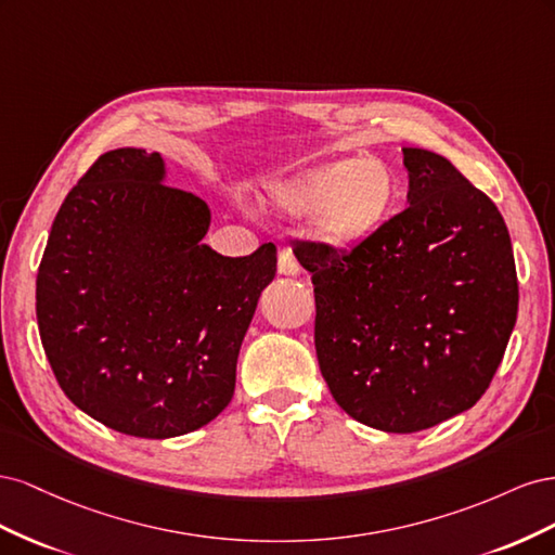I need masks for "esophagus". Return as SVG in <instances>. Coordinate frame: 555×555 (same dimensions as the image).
I'll return each instance as SVG.
<instances>
[{"label":"esophagus","mask_w":555,"mask_h":555,"mask_svg":"<svg viewBox=\"0 0 555 555\" xmlns=\"http://www.w3.org/2000/svg\"><path fill=\"white\" fill-rule=\"evenodd\" d=\"M278 273L284 278H296L300 273L298 261L289 255V251H280L278 257Z\"/></svg>","instance_id":"esophagus-1"}]
</instances>
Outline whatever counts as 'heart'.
I'll return each mask as SVG.
<instances>
[{"instance_id": "1", "label": "heart", "mask_w": 555, "mask_h": 555, "mask_svg": "<svg viewBox=\"0 0 555 555\" xmlns=\"http://www.w3.org/2000/svg\"><path fill=\"white\" fill-rule=\"evenodd\" d=\"M271 201L289 217L312 215L317 243L347 251L373 241L391 220L398 178L377 157L338 159L278 182Z\"/></svg>"}]
</instances>
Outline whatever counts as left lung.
Listing matches in <instances>:
<instances>
[{
  "instance_id": "8db88e82",
  "label": "left lung",
  "mask_w": 555,
  "mask_h": 555,
  "mask_svg": "<svg viewBox=\"0 0 555 555\" xmlns=\"http://www.w3.org/2000/svg\"><path fill=\"white\" fill-rule=\"evenodd\" d=\"M408 208L347 255L314 243V347L335 402L357 422L416 433L489 389L516 324L505 220L442 155L402 147Z\"/></svg>"
}]
</instances>
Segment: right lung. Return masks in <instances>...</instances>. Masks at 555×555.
Returning a JSON list of instances; mask_svg holds the SVG:
<instances>
[{
  "label": "right lung",
  "instance_id": "1",
  "mask_svg": "<svg viewBox=\"0 0 555 555\" xmlns=\"http://www.w3.org/2000/svg\"><path fill=\"white\" fill-rule=\"evenodd\" d=\"M159 153L117 147L66 194L37 275L50 367L78 410L164 440L220 414L275 245L222 257L201 243L210 208L169 188Z\"/></svg>",
  "mask_w": 555,
  "mask_h": 555
}]
</instances>
